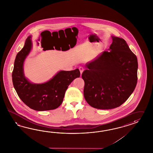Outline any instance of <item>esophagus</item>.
Listing matches in <instances>:
<instances>
[{
  "label": "esophagus",
  "mask_w": 153,
  "mask_h": 153,
  "mask_svg": "<svg viewBox=\"0 0 153 153\" xmlns=\"http://www.w3.org/2000/svg\"><path fill=\"white\" fill-rule=\"evenodd\" d=\"M79 71H80V73H81V75H82V72H83V71H84V68H83V67H79Z\"/></svg>",
  "instance_id": "obj_1"
}]
</instances>
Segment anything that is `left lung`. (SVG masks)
<instances>
[{"label":"left lung","instance_id":"1","mask_svg":"<svg viewBox=\"0 0 153 153\" xmlns=\"http://www.w3.org/2000/svg\"><path fill=\"white\" fill-rule=\"evenodd\" d=\"M109 51L86 63L84 97L93 108L109 109L127 101L136 87L138 60L123 39L112 36Z\"/></svg>","mask_w":153,"mask_h":153}]
</instances>
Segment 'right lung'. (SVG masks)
<instances>
[{"mask_svg": "<svg viewBox=\"0 0 153 153\" xmlns=\"http://www.w3.org/2000/svg\"><path fill=\"white\" fill-rule=\"evenodd\" d=\"M30 38L26 39L24 46L16 56L12 72L13 86L21 100L31 109L37 111L55 109L61 104L68 86L79 77L80 72L78 68L60 71L49 81L41 84L29 81L24 74L23 63L32 48Z\"/></svg>", "mask_w": 153, "mask_h": 153, "instance_id": "1", "label": "right lung"}]
</instances>
